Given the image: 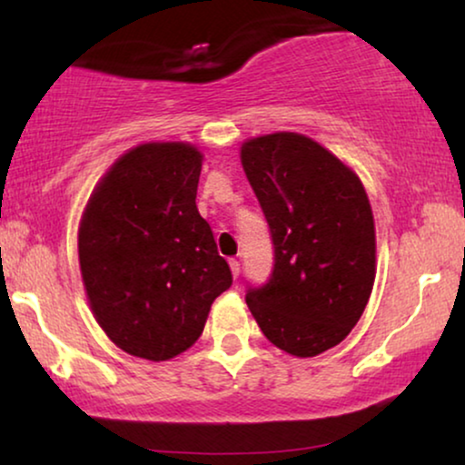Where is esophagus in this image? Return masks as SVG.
<instances>
[{
	"label": "esophagus",
	"mask_w": 465,
	"mask_h": 465,
	"mask_svg": "<svg viewBox=\"0 0 465 465\" xmlns=\"http://www.w3.org/2000/svg\"><path fill=\"white\" fill-rule=\"evenodd\" d=\"M231 272H232V277H239V272H241V262L237 258H231Z\"/></svg>",
	"instance_id": "1"
}]
</instances>
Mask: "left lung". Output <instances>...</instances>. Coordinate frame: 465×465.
<instances>
[{
  "mask_svg": "<svg viewBox=\"0 0 465 465\" xmlns=\"http://www.w3.org/2000/svg\"><path fill=\"white\" fill-rule=\"evenodd\" d=\"M241 164L269 222L275 264L245 302L266 339L296 358L339 345L374 283V220L360 177L298 133L241 145Z\"/></svg>",
  "mask_w": 465,
  "mask_h": 465,
  "instance_id": "1",
  "label": "left lung"
}]
</instances>
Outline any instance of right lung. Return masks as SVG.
<instances>
[{
    "label": "right lung",
    "mask_w": 465,
    "mask_h": 465,
    "mask_svg": "<svg viewBox=\"0 0 465 465\" xmlns=\"http://www.w3.org/2000/svg\"><path fill=\"white\" fill-rule=\"evenodd\" d=\"M203 154L142 143L97 183L78 232L82 282L114 345L163 361L193 347L212 302L232 285L212 226L196 209Z\"/></svg>",
    "instance_id": "add662e5"
}]
</instances>
